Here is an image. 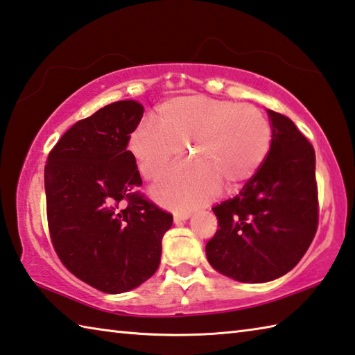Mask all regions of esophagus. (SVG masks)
<instances>
[{
  "label": "esophagus",
  "mask_w": 355,
  "mask_h": 355,
  "mask_svg": "<svg viewBox=\"0 0 355 355\" xmlns=\"http://www.w3.org/2000/svg\"><path fill=\"white\" fill-rule=\"evenodd\" d=\"M189 212H175V214H173V222H175L177 225L178 223H183V222H186L189 218Z\"/></svg>",
  "instance_id": "34e87169"
}]
</instances>
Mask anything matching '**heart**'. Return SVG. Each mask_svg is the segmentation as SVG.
<instances>
[{
    "mask_svg": "<svg viewBox=\"0 0 355 355\" xmlns=\"http://www.w3.org/2000/svg\"><path fill=\"white\" fill-rule=\"evenodd\" d=\"M272 125L259 108L208 96H182L158 108L130 138V150L147 180H158L183 153L189 158L166 173L153 191L167 208L189 209L220 191L253 178L272 147Z\"/></svg>",
    "mask_w": 355,
    "mask_h": 355,
    "instance_id": "1",
    "label": "heart"
}]
</instances>
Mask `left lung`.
<instances>
[{"label": "left lung", "mask_w": 355, "mask_h": 355, "mask_svg": "<svg viewBox=\"0 0 355 355\" xmlns=\"http://www.w3.org/2000/svg\"><path fill=\"white\" fill-rule=\"evenodd\" d=\"M272 147L234 198L212 208L218 230L206 243L212 268L241 282H268L301 261L317 233L315 150L287 116L267 110Z\"/></svg>", "instance_id": "left-lung-1"}]
</instances>
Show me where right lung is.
Segmentation results:
<instances>
[{"mask_svg":"<svg viewBox=\"0 0 355 355\" xmlns=\"http://www.w3.org/2000/svg\"><path fill=\"white\" fill-rule=\"evenodd\" d=\"M137 101H118L68 128L44 166L48 227L71 273L105 293H124L157 272L172 214L138 191L127 149L143 118Z\"/></svg>","mask_w":355,"mask_h":355,"instance_id":"obj_1","label":"right lung"}]
</instances>
